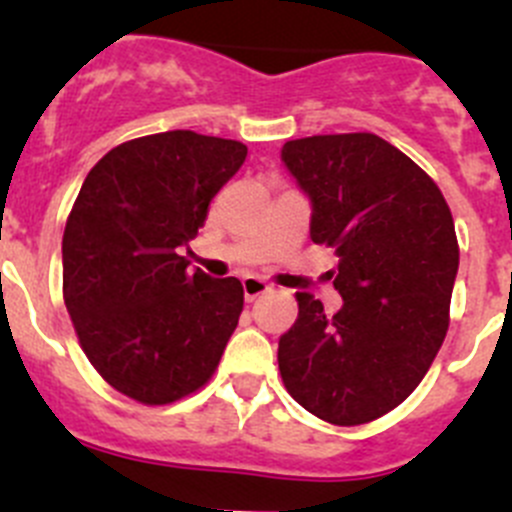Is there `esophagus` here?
Here are the masks:
<instances>
[{"label":"esophagus","instance_id":"1","mask_svg":"<svg viewBox=\"0 0 512 512\" xmlns=\"http://www.w3.org/2000/svg\"><path fill=\"white\" fill-rule=\"evenodd\" d=\"M242 290H245V300H255V297L265 295L267 290H270V285H267L262 277H255V275H247L242 277Z\"/></svg>","mask_w":512,"mask_h":512}]
</instances>
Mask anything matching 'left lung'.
Segmentation results:
<instances>
[{
  "mask_svg": "<svg viewBox=\"0 0 512 512\" xmlns=\"http://www.w3.org/2000/svg\"><path fill=\"white\" fill-rule=\"evenodd\" d=\"M282 162L312 200L310 237L332 247L342 307L297 292L280 337L287 393L320 420L362 425L398 408L433 365L458 275L453 215L428 172L370 132L290 140Z\"/></svg>",
  "mask_w": 512,
  "mask_h": 512,
  "instance_id": "8db88e82",
  "label": "left lung"
}]
</instances>
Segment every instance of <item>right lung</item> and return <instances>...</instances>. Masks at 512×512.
Segmentation results:
<instances>
[{
    "label": "right lung",
    "mask_w": 512,
    "mask_h": 512,
    "mask_svg": "<svg viewBox=\"0 0 512 512\" xmlns=\"http://www.w3.org/2000/svg\"><path fill=\"white\" fill-rule=\"evenodd\" d=\"M235 140L172 130L109 150L89 170L62 237V292L84 355L117 393L170 405L200 390L240 320L237 277L180 255L242 167Z\"/></svg>",
    "instance_id": "obj_1"
}]
</instances>
